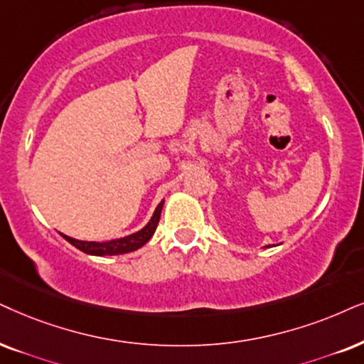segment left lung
Instances as JSON below:
<instances>
[{"label": "left lung", "mask_w": 364, "mask_h": 364, "mask_svg": "<svg viewBox=\"0 0 364 364\" xmlns=\"http://www.w3.org/2000/svg\"><path fill=\"white\" fill-rule=\"evenodd\" d=\"M269 247H270V245H269Z\"/></svg>", "instance_id": "8db88e82"}]
</instances>
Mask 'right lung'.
<instances>
[{
    "mask_svg": "<svg viewBox=\"0 0 364 364\" xmlns=\"http://www.w3.org/2000/svg\"><path fill=\"white\" fill-rule=\"evenodd\" d=\"M164 201L156 206L153 216L146 225L144 228H141L139 232L132 233V235L122 237V238H116V240H109V242H84V240H75V238L62 235L68 243H72L73 247L79 248V250L84 252V254L89 255H121V254H129V252H134L137 248H141L144 243L149 242V238L154 235L156 227L159 223V216H161V210H163Z\"/></svg>",
    "mask_w": 364,
    "mask_h": 364,
    "instance_id": "obj_1",
    "label": "right lung"
}]
</instances>
